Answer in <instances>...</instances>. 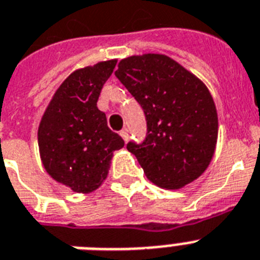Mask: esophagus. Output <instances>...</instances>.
Instances as JSON below:
<instances>
[{
  "instance_id": "1",
  "label": "esophagus",
  "mask_w": 260,
  "mask_h": 260,
  "mask_svg": "<svg viewBox=\"0 0 260 260\" xmlns=\"http://www.w3.org/2000/svg\"><path fill=\"white\" fill-rule=\"evenodd\" d=\"M120 136L123 137V140L126 143V141H128V139H129V134H128V129H125V128H124V129L120 131Z\"/></svg>"
}]
</instances>
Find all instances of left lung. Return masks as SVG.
I'll return each mask as SVG.
<instances>
[{
    "mask_svg": "<svg viewBox=\"0 0 260 260\" xmlns=\"http://www.w3.org/2000/svg\"><path fill=\"white\" fill-rule=\"evenodd\" d=\"M115 71L143 107L148 132L128 143L148 180L177 190L206 171L214 156L218 115L205 83L164 54L124 58Z\"/></svg>",
    "mask_w": 260,
    "mask_h": 260,
    "instance_id": "8db88e82",
    "label": "left lung"
}]
</instances>
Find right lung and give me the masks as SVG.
<instances>
[{"label": "right lung", "mask_w": 260, "mask_h": 260, "mask_svg": "<svg viewBox=\"0 0 260 260\" xmlns=\"http://www.w3.org/2000/svg\"><path fill=\"white\" fill-rule=\"evenodd\" d=\"M116 62L104 60L70 74L39 123V156L45 171L75 193L96 190L108 176L113 152L124 147L96 104Z\"/></svg>", "instance_id": "right-lung-1"}]
</instances>
